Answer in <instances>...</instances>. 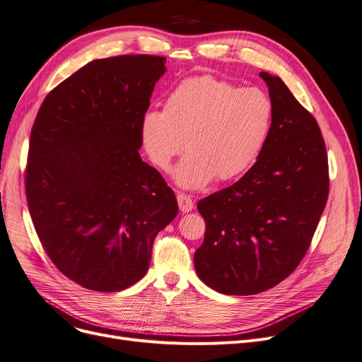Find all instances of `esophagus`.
<instances>
[{
  "label": "esophagus",
  "mask_w": 362,
  "mask_h": 362,
  "mask_svg": "<svg viewBox=\"0 0 362 362\" xmlns=\"http://www.w3.org/2000/svg\"><path fill=\"white\" fill-rule=\"evenodd\" d=\"M178 199V205H180V211L181 212H190L194 208V202L189 194H184V193H178L177 196Z\"/></svg>",
  "instance_id": "obj_1"
}]
</instances>
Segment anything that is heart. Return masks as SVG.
I'll return each instance as SVG.
<instances>
[{
    "label": "heart",
    "mask_w": 362,
    "mask_h": 362,
    "mask_svg": "<svg viewBox=\"0 0 362 362\" xmlns=\"http://www.w3.org/2000/svg\"><path fill=\"white\" fill-rule=\"evenodd\" d=\"M273 123V103L258 88H239L211 76L182 80L163 111L146 112L142 146L158 170L189 153L175 170L184 189H202L214 178L233 180L262 154Z\"/></svg>",
    "instance_id": "heart-1"
}]
</instances>
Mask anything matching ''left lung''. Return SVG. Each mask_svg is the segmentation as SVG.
<instances>
[{"label":"left lung","instance_id":"left-lung-1","mask_svg":"<svg viewBox=\"0 0 362 362\" xmlns=\"http://www.w3.org/2000/svg\"><path fill=\"white\" fill-rule=\"evenodd\" d=\"M273 103V123L254 166L199 200L205 239L194 252L197 276L227 296L267 291L306 255L328 199L325 142L313 115L286 84L259 72Z\"/></svg>","mask_w":362,"mask_h":362}]
</instances>
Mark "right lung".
<instances>
[{
	"label": "right lung",
	"instance_id": "1",
	"mask_svg": "<svg viewBox=\"0 0 362 362\" xmlns=\"http://www.w3.org/2000/svg\"><path fill=\"white\" fill-rule=\"evenodd\" d=\"M166 57L89 62L46 96L35 117L25 192L42 248L92 291L126 290L147 273L177 197L142 162L141 123Z\"/></svg>",
	"mask_w": 362,
	"mask_h": 362
}]
</instances>
